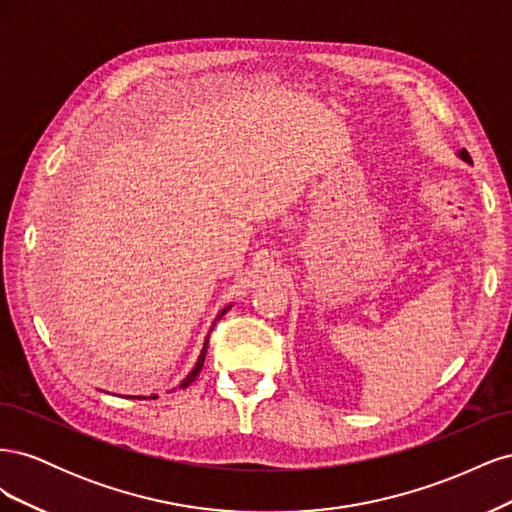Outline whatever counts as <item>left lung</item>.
Masks as SVG:
<instances>
[{
	"instance_id": "1",
	"label": "left lung",
	"mask_w": 512,
	"mask_h": 512,
	"mask_svg": "<svg viewBox=\"0 0 512 512\" xmlns=\"http://www.w3.org/2000/svg\"><path fill=\"white\" fill-rule=\"evenodd\" d=\"M459 156H461L463 160H466V162H470V156H468V151H466V149H463V151H459Z\"/></svg>"
}]
</instances>
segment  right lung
<instances>
[{"mask_svg": "<svg viewBox=\"0 0 512 512\" xmlns=\"http://www.w3.org/2000/svg\"><path fill=\"white\" fill-rule=\"evenodd\" d=\"M228 312V307L226 309H222V314H220V318L224 316ZM207 344H209V339H205V346H203V352H200V356H198V361H196V365H194V369L190 371V376L188 378H185L183 382H181V386H183V389H185V386H190L194 380H196V376L200 374V369H203V363H205V354H207ZM153 397H156V395H153Z\"/></svg>", "mask_w": 512, "mask_h": 512, "instance_id": "right-lung-1", "label": "right lung"}]
</instances>
